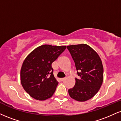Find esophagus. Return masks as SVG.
Listing matches in <instances>:
<instances>
[{
	"mask_svg": "<svg viewBox=\"0 0 121 121\" xmlns=\"http://www.w3.org/2000/svg\"><path fill=\"white\" fill-rule=\"evenodd\" d=\"M65 79H66V78H61V79H60V80H61V81H62V82H63V81H64Z\"/></svg>",
	"mask_w": 121,
	"mask_h": 121,
	"instance_id": "obj_1",
	"label": "esophagus"
}]
</instances>
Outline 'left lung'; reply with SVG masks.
I'll use <instances>...</instances> for the list:
<instances>
[{"label": "left lung", "instance_id": "1", "mask_svg": "<svg viewBox=\"0 0 121 121\" xmlns=\"http://www.w3.org/2000/svg\"><path fill=\"white\" fill-rule=\"evenodd\" d=\"M67 48L74 61L77 74L75 83L68 90L70 96L78 101H85L97 94L103 82V66L100 57L86 44L71 45Z\"/></svg>", "mask_w": 121, "mask_h": 121}]
</instances>
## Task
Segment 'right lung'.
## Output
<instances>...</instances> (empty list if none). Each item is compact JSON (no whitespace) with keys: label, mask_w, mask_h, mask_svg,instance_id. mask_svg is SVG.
<instances>
[{"label":"right lung","mask_w":121,"mask_h":121,"mask_svg":"<svg viewBox=\"0 0 121 121\" xmlns=\"http://www.w3.org/2000/svg\"><path fill=\"white\" fill-rule=\"evenodd\" d=\"M66 47L42 45L25 59L21 69V83L26 92L33 98L45 100L54 94L59 83L53 74L51 65Z\"/></svg>","instance_id":"add662e5"}]
</instances>
